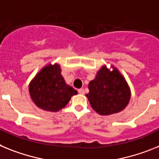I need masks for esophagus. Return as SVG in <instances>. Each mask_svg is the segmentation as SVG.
Returning <instances> with one entry per match:
<instances>
[{
    "instance_id": "esophagus-1",
    "label": "esophagus",
    "mask_w": 159,
    "mask_h": 159,
    "mask_svg": "<svg viewBox=\"0 0 159 159\" xmlns=\"http://www.w3.org/2000/svg\"><path fill=\"white\" fill-rule=\"evenodd\" d=\"M78 93L80 94H84L85 93V90H84V89H78Z\"/></svg>"
}]
</instances>
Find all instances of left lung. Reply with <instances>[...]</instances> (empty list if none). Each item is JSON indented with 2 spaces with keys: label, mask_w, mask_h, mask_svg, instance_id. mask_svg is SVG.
<instances>
[{
  "label": "left lung",
  "mask_w": 159,
  "mask_h": 159,
  "mask_svg": "<svg viewBox=\"0 0 159 159\" xmlns=\"http://www.w3.org/2000/svg\"><path fill=\"white\" fill-rule=\"evenodd\" d=\"M112 68L110 70L106 66H102L89 81V92L85 95L91 107L101 115L119 113L130 100V89L125 78L116 67Z\"/></svg>",
  "instance_id": "left-lung-1"
}]
</instances>
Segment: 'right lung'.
Instances as JSON below:
<instances>
[{
	"label": "right lung",
	"instance_id": "right-lung-1",
	"mask_svg": "<svg viewBox=\"0 0 159 159\" xmlns=\"http://www.w3.org/2000/svg\"><path fill=\"white\" fill-rule=\"evenodd\" d=\"M60 65L49 64L41 69L30 81L29 92L38 108L57 112L68 104L78 91L66 83Z\"/></svg>",
	"mask_w": 159,
	"mask_h": 159
}]
</instances>
